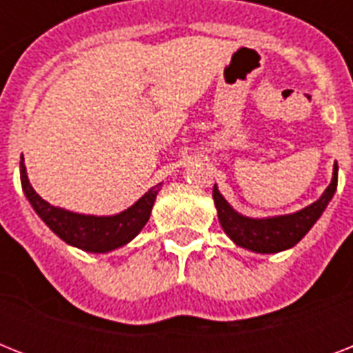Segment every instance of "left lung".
I'll list each match as a JSON object with an SVG mask.
<instances>
[{"mask_svg":"<svg viewBox=\"0 0 353 353\" xmlns=\"http://www.w3.org/2000/svg\"><path fill=\"white\" fill-rule=\"evenodd\" d=\"M337 170L339 166L335 163L332 183L315 203L307 205L293 214L271 216V218H249V216L236 212L214 185L212 198L218 210V220L225 234L236 245L243 249L260 252V254H273V252L291 249L315 225V221L323 216L324 209L334 198L337 190Z\"/></svg>","mask_w":353,"mask_h":353,"instance_id":"left-lung-1","label":"left lung"}]
</instances>
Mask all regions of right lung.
Returning <instances> with one entry per match:
<instances>
[{
  "label": "right lung",
  "mask_w": 353,
  "mask_h": 353,
  "mask_svg": "<svg viewBox=\"0 0 353 353\" xmlns=\"http://www.w3.org/2000/svg\"><path fill=\"white\" fill-rule=\"evenodd\" d=\"M19 177L25 198L29 199L30 207L43 220V223L65 243L88 252H110L130 243L150 220L152 207L161 188V183L152 187L143 198L119 214L91 216L60 209L41 199L29 183L23 155L19 163Z\"/></svg>",
  "instance_id": "add662e5"
}]
</instances>
